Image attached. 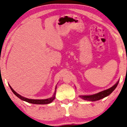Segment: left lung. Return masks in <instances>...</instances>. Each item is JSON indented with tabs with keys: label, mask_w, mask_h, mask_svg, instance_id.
<instances>
[{
	"label": "left lung",
	"mask_w": 127,
	"mask_h": 127,
	"mask_svg": "<svg viewBox=\"0 0 127 127\" xmlns=\"http://www.w3.org/2000/svg\"><path fill=\"white\" fill-rule=\"evenodd\" d=\"M118 82H119V81H117L116 84H115L113 87L110 88V89L101 91V92L97 93L95 94L90 95H80L79 97L83 99H85V100L90 101H95L99 100V99L103 98L110 95L111 93L113 92L115 89V88L117 87V85L118 84Z\"/></svg>",
	"instance_id": "left-lung-1"
}]
</instances>
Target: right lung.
<instances>
[{
	"instance_id": "right-lung-1",
	"label": "right lung",
	"mask_w": 127,
	"mask_h": 127,
	"mask_svg": "<svg viewBox=\"0 0 127 127\" xmlns=\"http://www.w3.org/2000/svg\"><path fill=\"white\" fill-rule=\"evenodd\" d=\"M9 87H10L11 90L12 91V92L14 93V95H16L17 97L19 98L22 99V100L25 101H26L28 102H29V103L32 104H47L52 102L54 100V98H55V95H56V91L55 93H54V95H53V97L51 98H49L47 99H29L27 98L23 97L20 95H19L18 93H17L11 87V86L9 85Z\"/></svg>"
}]
</instances>
